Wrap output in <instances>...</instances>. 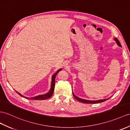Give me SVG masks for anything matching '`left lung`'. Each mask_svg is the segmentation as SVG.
<instances>
[{
	"mask_svg": "<svg viewBox=\"0 0 130 130\" xmlns=\"http://www.w3.org/2000/svg\"><path fill=\"white\" fill-rule=\"evenodd\" d=\"M115 41L116 42L117 44L118 45V46L121 47V45L120 43L119 40L117 39V38H115L114 39ZM72 93H73V96L77 100H78L79 101L81 102H83V103H85V104H98V103H100V102H104L105 101H106L107 100H108V99L110 98H108V99H102V100H95V101H91V100H85V99H81V98H79L77 97L76 96H75L74 93L72 92Z\"/></svg>",
	"mask_w": 130,
	"mask_h": 130,
	"instance_id": "8db88e82",
	"label": "left lung"
}]
</instances>
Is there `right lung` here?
<instances>
[{
    "instance_id": "right-lung-1",
    "label": "right lung",
    "mask_w": 130,
    "mask_h": 130,
    "mask_svg": "<svg viewBox=\"0 0 130 130\" xmlns=\"http://www.w3.org/2000/svg\"><path fill=\"white\" fill-rule=\"evenodd\" d=\"M62 70L61 69H59V70L57 71V72H56L55 74H54L52 76V79H51V88H50V91L48 92L47 93H46V94L38 95V96H35V97H33V98H27V97H25V96L22 95V94H20V93L17 92V91H16V92L19 95H20L21 96H22V97H23L24 98H26V99H30V100H46L47 99H49L53 94L54 87H55V77H56V75H57V74L58 73L59 71H60V70Z\"/></svg>"
}]
</instances>
